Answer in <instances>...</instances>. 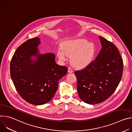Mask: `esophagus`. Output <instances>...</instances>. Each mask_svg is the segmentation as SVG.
Here are the masks:
<instances>
[{
	"label": "esophagus",
	"mask_w": 132,
	"mask_h": 132,
	"mask_svg": "<svg viewBox=\"0 0 132 132\" xmlns=\"http://www.w3.org/2000/svg\"><path fill=\"white\" fill-rule=\"evenodd\" d=\"M68 72L69 73H72V72H73V70L71 68L69 67L68 68Z\"/></svg>",
	"instance_id": "esophagus-1"
}]
</instances>
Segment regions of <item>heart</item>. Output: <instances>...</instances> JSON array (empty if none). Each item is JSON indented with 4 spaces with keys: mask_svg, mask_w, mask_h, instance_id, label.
<instances>
[{
    "mask_svg": "<svg viewBox=\"0 0 132 132\" xmlns=\"http://www.w3.org/2000/svg\"><path fill=\"white\" fill-rule=\"evenodd\" d=\"M59 59L62 61L67 60L68 56L70 57L71 65L76 68L87 67L92 62L96 55V47L92 43L87 40L70 39L62 43V48L57 51Z\"/></svg>",
    "mask_w": 132,
    "mask_h": 132,
    "instance_id": "1",
    "label": "heart"
}]
</instances>
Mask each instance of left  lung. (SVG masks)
Instances as JSON below:
<instances>
[{"mask_svg":"<svg viewBox=\"0 0 132 132\" xmlns=\"http://www.w3.org/2000/svg\"><path fill=\"white\" fill-rule=\"evenodd\" d=\"M102 48L96 60L75 72L80 99L90 104L100 103L114 93L122 77L123 63L117 47L99 36Z\"/></svg>","mask_w":132,"mask_h":132,"instance_id":"obj_1","label":"left lung"}]
</instances>
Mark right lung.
<instances>
[{"instance_id":"obj_1","label":"right lung","mask_w":132,"mask_h":132,"mask_svg":"<svg viewBox=\"0 0 132 132\" xmlns=\"http://www.w3.org/2000/svg\"><path fill=\"white\" fill-rule=\"evenodd\" d=\"M40 43L39 37L23 43L15 51L10 63L11 78L16 91L34 105L45 104L53 98L59 81L68 70L56 63L54 54H40L37 47Z\"/></svg>"}]
</instances>
